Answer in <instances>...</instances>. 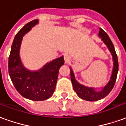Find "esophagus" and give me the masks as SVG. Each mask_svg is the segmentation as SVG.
<instances>
[{
  "label": "esophagus",
  "instance_id": "obj_1",
  "mask_svg": "<svg viewBox=\"0 0 126 126\" xmlns=\"http://www.w3.org/2000/svg\"><path fill=\"white\" fill-rule=\"evenodd\" d=\"M64 59H65V63H68L70 61L71 57H70V56L68 54H65L64 55Z\"/></svg>",
  "mask_w": 126,
  "mask_h": 126
}]
</instances>
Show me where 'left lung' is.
Returning a JSON list of instances; mask_svg holds the SVG:
<instances>
[{
	"instance_id": "left-lung-1",
	"label": "left lung",
	"mask_w": 126,
	"mask_h": 126,
	"mask_svg": "<svg viewBox=\"0 0 126 126\" xmlns=\"http://www.w3.org/2000/svg\"><path fill=\"white\" fill-rule=\"evenodd\" d=\"M98 36L102 38V40L107 46L110 52L112 54L113 59V71H112L111 79H110V81L108 82V84L103 88V90L99 92H97V91H95L93 88L86 87L84 86L79 84L75 79L74 72L70 68L71 80L74 91L76 93V94L79 98H81L82 99H84V100H88V101H96V100H100L109 94L115 85L117 76V72H118V68H119L117 55L115 50L113 44L110 38L109 37L107 33H106L102 28H100Z\"/></svg>"
}]
</instances>
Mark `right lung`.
Listing matches in <instances>:
<instances>
[{
  "label": "right lung",
  "instance_id": "right-lung-1",
  "mask_svg": "<svg viewBox=\"0 0 126 126\" xmlns=\"http://www.w3.org/2000/svg\"><path fill=\"white\" fill-rule=\"evenodd\" d=\"M38 23V19L31 21L15 35L9 57V74L13 84L22 96L39 101L47 100L54 93L59 69L65 61L63 57H61L37 71H29L23 67L19 58L21 40L23 35Z\"/></svg>",
  "mask_w": 126,
  "mask_h": 126
}]
</instances>
